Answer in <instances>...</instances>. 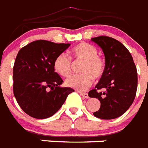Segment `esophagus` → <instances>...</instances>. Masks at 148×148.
<instances>
[{"label": "esophagus", "instance_id": "esophagus-1", "mask_svg": "<svg viewBox=\"0 0 148 148\" xmlns=\"http://www.w3.org/2000/svg\"><path fill=\"white\" fill-rule=\"evenodd\" d=\"M80 94H81V96H82V97H84V98H86V99L89 98L88 94H87V93H82V92H81V93H80Z\"/></svg>", "mask_w": 148, "mask_h": 148}]
</instances>
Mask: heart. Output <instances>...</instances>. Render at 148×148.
<instances>
[{
  "mask_svg": "<svg viewBox=\"0 0 148 148\" xmlns=\"http://www.w3.org/2000/svg\"><path fill=\"white\" fill-rule=\"evenodd\" d=\"M74 60H83L81 72L82 74L70 77L65 81V85L83 91L90 88L93 78L100 79L105 71L104 60L97 55V50L93 45L87 43L77 45L71 50ZM71 60L65 53H60L53 61V69L57 74L66 77L71 73Z\"/></svg>",
  "mask_w": 148,
  "mask_h": 148,
  "instance_id": "1",
  "label": "heart"
}]
</instances>
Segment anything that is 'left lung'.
<instances>
[{
    "label": "left lung",
    "instance_id": "left-lung-1",
    "mask_svg": "<svg viewBox=\"0 0 148 148\" xmlns=\"http://www.w3.org/2000/svg\"><path fill=\"white\" fill-rule=\"evenodd\" d=\"M104 54L105 71L88 96L97 98L101 108L94 113L103 120L114 119L128 110L135 98L138 72L131 53L116 39L100 36L91 38ZM97 90L105 91L97 92Z\"/></svg>",
    "mask_w": 148,
    "mask_h": 148
}]
</instances>
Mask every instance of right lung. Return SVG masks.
I'll list each match as a JSON object with an SVG mask.
<instances>
[{
  "label": "right lung",
  "mask_w": 148,
  "mask_h": 148,
  "mask_svg": "<svg viewBox=\"0 0 148 148\" xmlns=\"http://www.w3.org/2000/svg\"><path fill=\"white\" fill-rule=\"evenodd\" d=\"M39 40L22 47L14 65L13 89L17 103L27 114L45 119L58 111L67 95L74 91L62 88L63 81L54 72L53 61L70 47Z\"/></svg>",
  "instance_id": "1"
}]
</instances>
